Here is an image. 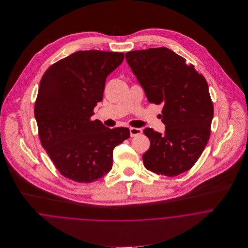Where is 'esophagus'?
Returning <instances> with one entry per match:
<instances>
[{"instance_id":"34e87169","label":"esophagus","mask_w":248,"mask_h":248,"mask_svg":"<svg viewBox=\"0 0 248 248\" xmlns=\"http://www.w3.org/2000/svg\"><path fill=\"white\" fill-rule=\"evenodd\" d=\"M130 134H131L132 138L138 137V136L141 135L142 130L140 129V128H130Z\"/></svg>"}]
</instances>
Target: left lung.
<instances>
[{
	"instance_id": "1",
	"label": "left lung",
	"mask_w": 248,
	"mask_h": 248,
	"mask_svg": "<svg viewBox=\"0 0 248 248\" xmlns=\"http://www.w3.org/2000/svg\"><path fill=\"white\" fill-rule=\"evenodd\" d=\"M126 60L149 102L163 104L165 134L143 131L151 142L142 156L144 166L166 177L190 170L211 133L214 107L204 76L167 47L129 51Z\"/></svg>"
}]
</instances>
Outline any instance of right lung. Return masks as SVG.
Listing matches in <instances>:
<instances>
[{"instance_id":"add662e5","label":"right lung","mask_w":248,"mask_h":248,"mask_svg":"<svg viewBox=\"0 0 248 248\" xmlns=\"http://www.w3.org/2000/svg\"><path fill=\"white\" fill-rule=\"evenodd\" d=\"M123 60V52L80 50L51 65L40 81L34 106L40 141L60 174L73 181L104 177L114 147L130 138L128 128L91 119L107 76Z\"/></svg>"}]
</instances>
